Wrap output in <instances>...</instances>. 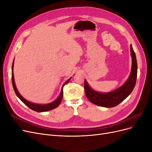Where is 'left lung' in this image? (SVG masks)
<instances>
[{
  "label": "left lung",
  "mask_w": 152,
  "mask_h": 152,
  "mask_svg": "<svg viewBox=\"0 0 152 152\" xmlns=\"http://www.w3.org/2000/svg\"><path fill=\"white\" fill-rule=\"evenodd\" d=\"M131 56L132 58V66L131 73L128 79L122 86L109 93H99L91 88L86 80H84L85 93L91 103L99 107L112 108L116 107L127 98L136 85L137 65L135 53L132 45H130Z\"/></svg>",
  "instance_id": "1"
}]
</instances>
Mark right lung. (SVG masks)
<instances>
[{"label": "right lung", "mask_w": 152, "mask_h": 152, "mask_svg": "<svg viewBox=\"0 0 152 152\" xmlns=\"http://www.w3.org/2000/svg\"><path fill=\"white\" fill-rule=\"evenodd\" d=\"M14 61H15V59H14L13 62H12V86H13V89L14 91H15V93L16 94V96H18V98H20V99L21 101V102L23 103L24 104H25L27 107H29L30 109H31L32 110H34V111L37 112H47V111H49V110H51L53 109L56 108V107H58L59 104H60L63 96V88L65 85H66L67 83H68V82L70 81V80L72 79V77L70 78L68 80H67L65 83L63 84L62 88L61 90V93L59 94V96L58 97V98L56 99H55L54 102L50 103H48V104H36V103H33L31 102H28L26 99H25L23 96L20 94L19 92H18L16 86L15 84V78H14V74H13V67H14Z\"/></svg>", "instance_id": "add662e5"}]
</instances>
